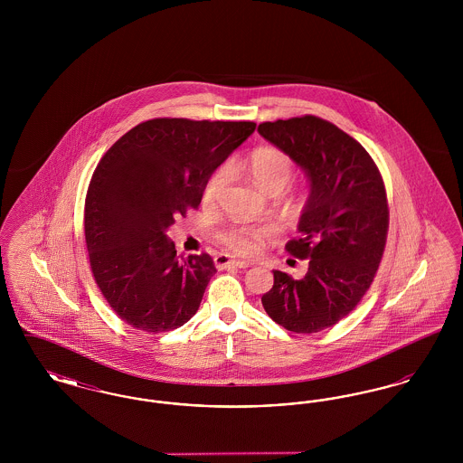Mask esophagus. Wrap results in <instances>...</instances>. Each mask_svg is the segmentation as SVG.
<instances>
[{
  "label": "esophagus",
  "mask_w": 463,
  "mask_h": 463,
  "mask_svg": "<svg viewBox=\"0 0 463 463\" xmlns=\"http://www.w3.org/2000/svg\"><path fill=\"white\" fill-rule=\"evenodd\" d=\"M215 265H217V269H227V267H236V269H246V267H250L248 262H241V260H234V259H231L229 255H217L215 257Z\"/></svg>",
  "instance_id": "obj_1"
}]
</instances>
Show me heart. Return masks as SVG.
Listing matches in <instances>:
<instances>
[{"label": "heart", "instance_id": "1", "mask_svg": "<svg viewBox=\"0 0 463 463\" xmlns=\"http://www.w3.org/2000/svg\"><path fill=\"white\" fill-rule=\"evenodd\" d=\"M246 168L253 180L270 194L281 193L295 174L293 159L278 147H259L248 156ZM227 180V168H217L203 187V203L212 204L219 198L223 184ZM222 246L241 257H251L260 251L265 242L274 238V227L269 223H231L217 234Z\"/></svg>", "mask_w": 463, "mask_h": 463}]
</instances>
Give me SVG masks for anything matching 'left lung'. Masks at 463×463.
Returning <instances> with one entry per match:
<instances>
[{"mask_svg":"<svg viewBox=\"0 0 463 463\" xmlns=\"http://www.w3.org/2000/svg\"><path fill=\"white\" fill-rule=\"evenodd\" d=\"M259 133L306 170L310 182L289 255L307 259V274L274 272L262 306L293 333H317L342 321L373 283L389 231L383 178L372 156L330 121L300 116L259 125Z\"/></svg>","mask_w":463,"mask_h":463,"instance_id":"obj_1","label":"left lung"}]
</instances>
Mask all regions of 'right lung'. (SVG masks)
I'll use <instances>...</instances> for the list:
<instances>
[{"label": "right lung", "instance_id": "right-lung-1", "mask_svg": "<svg viewBox=\"0 0 463 463\" xmlns=\"http://www.w3.org/2000/svg\"><path fill=\"white\" fill-rule=\"evenodd\" d=\"M255 127L156 118L99 161L85 201L90 267L110 308L132 328L172 331L198 312L217 269L208 253L178 260L166 229L198 208L206 180Z\"/></svg>", "mask_w": 463, "mask_h": 463}]
</instances>
